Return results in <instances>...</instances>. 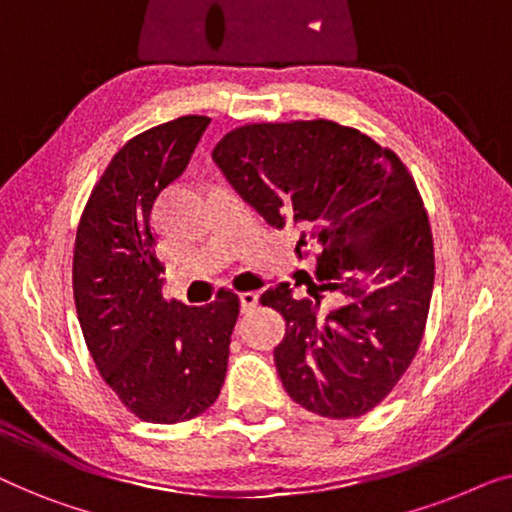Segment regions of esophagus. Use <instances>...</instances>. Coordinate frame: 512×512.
I'll return each instance as SVG.
<instances>
[{
    "instance_id": "1",
    "label": "esophagus",
    "mask_w": 512,
    "mask_h": 512,
    "mask_svg": "<svg viewBox=\"0 0 512 512\" xmlns=\"http://www.w3.org/2000/svg\"><path fill=\"white\" fill-rule=\"evenodd\" d=\"M256 305H258V293H254V291L240 293V307H242V312L254 310Z\"/></svg>"
}]
</instances>
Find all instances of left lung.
I'll return each instance as SVG.
<instances>
[{
    "label": "left lung",
    "instance_id": "left-lung-1",
    "mask_svg": "<svg viewBox=\"0 0 512 512\" xmlns=\"http://www.w3.org/2000/svg\"><path fill=\"white\" fill-rule=\"evenodd\" d=\"M212 158L272 228H296L317 272L270 286L282 314L275 366L286 394L314 415L361 417L415 359L433 291V237L422 195L394 151L333 121L254 123Z\"/></svg>",
    "mask_w": 512,
    "mask_h": 512
}]
</instances>
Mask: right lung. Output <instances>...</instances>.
<instances>
[{
    "instance_id": "add662e5",
    "label": "right lung",
    "mask_w": 512,
    "mask_h": 512,
    "mask_svg": "<svg viewBox=\"0 0 512 512\" xmlns=\"http://www.w3.org/2000/svg\"><path fill=\"white\" fill-rule=\"evenodd\" d=\"M212 118L181 116L132 137L90 193L74 244V303L102 380L139 419L177 424L205 412L226 380L240 300H165L153 205L191 163Z\"/></svg>"
}]
</instances>
